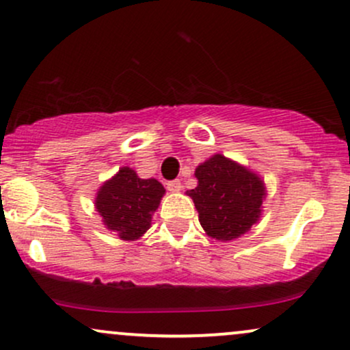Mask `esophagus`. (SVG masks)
Returning <instances> with one entry per match:
<instances>
[{"instance_id": "esophagus-1", "label": "esophagus", "mask_w": 350, "mask_h": 350, "mask_svg": "<svg viewBox=\"0 0 350 350\" xmlns=\"http://www.w3.org/2000/svg\"><path fill=\"white\" fill-rule=\"evenodd\" d=\"M180 189H183V184H180L179 179L170 180V183H167V191H171V192H179Z\"/></svg>"}]
</instances>
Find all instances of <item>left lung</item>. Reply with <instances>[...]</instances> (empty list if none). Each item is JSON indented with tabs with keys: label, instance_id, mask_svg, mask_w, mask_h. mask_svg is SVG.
Listing matches in <instances>:
<instances>
[{
	"label": "left lung",
	"instance_id": "obj_1",
	"mask_svg": "<svg viewBox=\"0 0 350 350\" xmlns=\"http://www.w3.org/2000/svg\"><path fill=\"white\" fill-rule=\"evenodd\" d=\"M198 187L186 194L194 200L199 222L208 237L228 242L250 230L262 215L267 189L258 174L222 154L196 167Z\"/></svg>",
	"mask_w": 350,
	"mask_h": 350
}]
</instances>
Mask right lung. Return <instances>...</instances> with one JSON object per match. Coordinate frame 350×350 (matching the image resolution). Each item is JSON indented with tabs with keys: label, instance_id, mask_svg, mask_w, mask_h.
<instances>
[{
	"label": "right lung",
	"instance_id": "right-lung-1",
	"mask_svg": "<svg viewBox=\"0 0 350 350\" xmlns=\"http://www.w3.org/2000/svg\"><path fill=\"white\" fill-rule=\"evenodd\" d=\"M164 192L159 180L142 179L135 170L123 166L98 189L95 208L108 230L133 242L151 227Z\"/></svg>",
	"mask_w": 350,
	"mask_h": 350
}]
</instances>
